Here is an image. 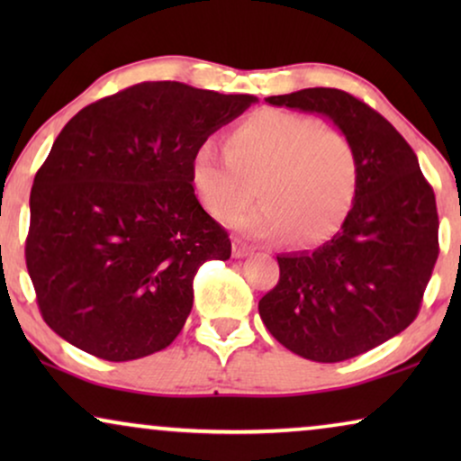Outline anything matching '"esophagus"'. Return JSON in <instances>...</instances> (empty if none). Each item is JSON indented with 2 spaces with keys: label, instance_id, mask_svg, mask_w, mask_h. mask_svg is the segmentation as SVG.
I'll return each mask as SVG.
<instances>
[{
  "label": "esophagus",
  "instance_id": "obj_1",
  "mask_svg": "<svg viewBox=\"0 0 461 461\" xmlns=\"http://www.w3.org/2000/svg\"><path fill=\"white\" fill-rule=\"evenodd\" d=\"M251 249H254L251 245L239 241V239L232 241V256H235V258H245L248 254H251Z\"/></svg>",
  "mask_w": 461,
  "mask_h": 461
}]
</instances>
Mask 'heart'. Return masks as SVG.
<instances>
[{
	"instance_id": "1",
	"label": "heart",
	"mask_w": 461,
	"mask_h": 461,
	"mask_svg": "<svg viewBox=\"0 0 461 461\" xmlns=\"http://www.w3.org/2000/svg\"><path fill=\"white\" fill-rule=\"evenodd\" d=\"M191 186L203 210L229 220L249 203L258 181L263 203L232 218L254 237L312 245L331 239L348 220L361 186V167L350 140L319 119L262 109L226 138V150L199 144L191 159Z\"/></svg>"
}]
</instances>
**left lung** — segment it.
<instances>
[{
  "label": "left lung",
  "instance_id": "obj_1",
  "mask_svg": "<svg viewBox=\"0 0 461 461\" xmlns=\"http://www.w3.org/2000/svg\"><path fill=\"white\" fill-rule=\"evenodd\" d=\"M317 113L355 147L361 186L348 220L317 249L276 256L279 283L258 304L275 339L317 363H339L394 338L418 317L438 258L432 186L405 138L336 87L264 98Z\"/></svg>",
  "mask_w": 461,
  "mask_h": 461
}]
</instances>
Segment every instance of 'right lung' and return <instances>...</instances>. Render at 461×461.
I'll return each mask as SVG.
<instances>
[{"instance_id": "obj_1", "label": "right lung", "mask_w": 461, "mask_h": 461, "mask_svg": "<svg viewBox=\"0 0 461 461\" xmlns=\"http://www.w3.org/2000/svg\"><path fill=\"white\" fill-rule=\"evenodd\" d=\"M258 98L144 81L81 109L31 188L27 268L41 317L104 361L167 348L193 279L230 239L191 186L199 144Z\"/></svg>"}]
</instances>
